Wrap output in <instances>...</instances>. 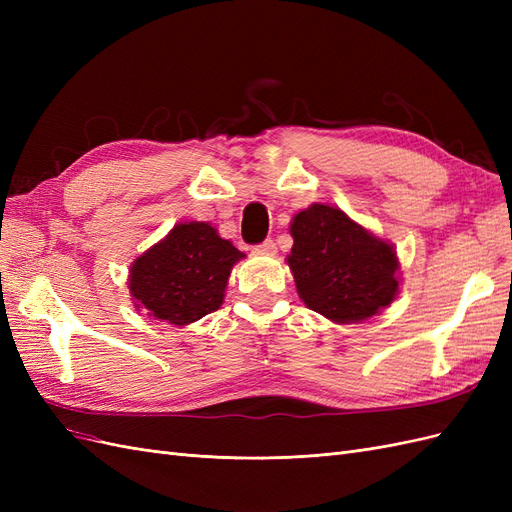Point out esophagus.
Here are the masks:
<instances>
[{"mask_svg": "<svg viewBox=\"0 0 512 512\" xmlns=\"http://www.w3.org/2000/svg\"><path fill=\"white\" fill-rule=\"evenodd\" d=\"M254 252H258V254H273L275 252V241L273 239H265L262 243L254 245Z\"/></svg>", "mask_w": 512, "mask_h": 512, "instance_id": "1", "label": "esophagus"}]
</instances>
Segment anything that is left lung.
I'll return each instance as SVG.
<instances>
[{
  "label": "left lung",
  "instance_id": "obj_1",
  "mask_svg": "<svg viewBox=\"0 0 512 512\" xmlns=\"http://www.w3.org/2000/svg\"><path fill=\"white\" fill-rule=\"evenodd\" d=\"M288 265L305 305L335 322H359L397 294L395 250L344 211L312 205L294 215Z\"/></svg>",
  "mask_w": 512,
  "mask_h": 512
}]
</instances>
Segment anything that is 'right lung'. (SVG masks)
Listing matches in <instances>:
<instances>
[{
	"instance_id": "obj_1",
	"label": "right lung",
	"mask_w": 512,
	"mask_h": 512,
	"mask_svg": "<svg viewBox=\"0 0 512 512\" xmlns=\"http://www.w3.org/2000/svg\"><path fill=\"white\" fill-rule=\"evenodd\" d=\"M239 258L237 247L209 224H177L164 241L136 258L130 292L149 316L183 327L220 309Z\"/></svg>"
}]
</instances>
